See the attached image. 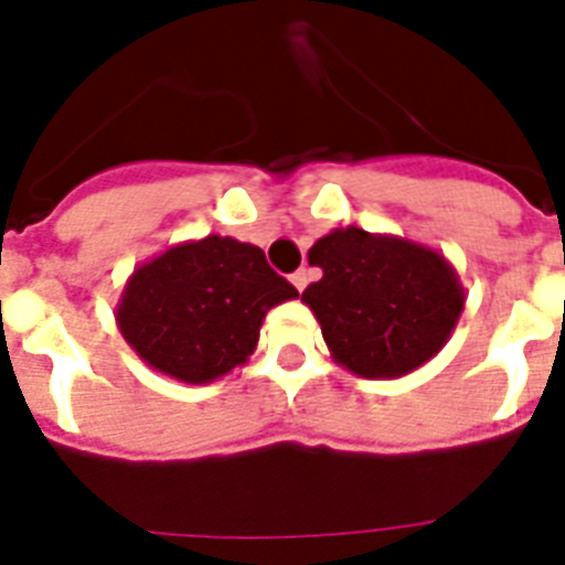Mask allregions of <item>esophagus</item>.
<instances>
[{"label": "esophagus", "mask_w": 565, "mask_h": 565, "mask_svg": "<svg viewBox=\"0 0 565 565\" xmlns=\"http://www.w3.org/2000/svg\"><path fill=\"white\" fill-rule=\"evenodd\" d=\"M290 281H292V287H296V290H305V287H308V281H310V275H308V269H296V273L290 275Z\"/></svg>", "instance_id": "esophagus-1"}]
</instances>
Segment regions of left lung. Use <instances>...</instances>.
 Returning <instances> with one entry per match:
<instances>
[{
	"label": "left lung",
	"mask_w": 565,
	"mask_h": 565,
	"mask_svg": "<svg viewBox=\"0 0 565 565\" xmlns=\"http://www.w3.org/2000/svg\"><path fill=\"white\" fill-rule=\"evenodd\" d=\"M308 260L322 278L308 284L301 301L337 363L354 375H407L443 349L463 310L446 257L407 239L340 228L317 239Z\"/></svg>",
	"instance_id": "8db88e82"
}]
</instances>
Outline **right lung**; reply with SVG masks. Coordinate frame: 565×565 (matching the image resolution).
I'll return each instance as SVG.
<instances>
[{
	"label": "right lung",
	"mask_w": 565,
	"mask_h": 565,
	"mask_svg": "<svg viewBox=\"0 0 565 565\" xmlns=\"http://www.w3.org/2000/svg\"><path fill=\"white\" fill-rule=\"evenodd\" d=\"M296 296L260 248L211 234L135 269L117 322L149 366L207 384L246 361L266 310Z\"/></svg>",
	"instance_id": "right-lung-1"
}]
</instances>
